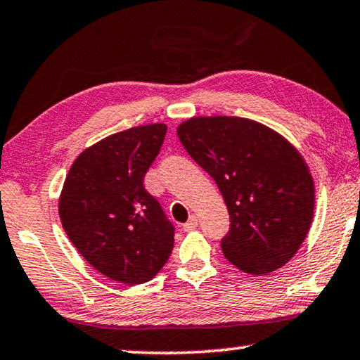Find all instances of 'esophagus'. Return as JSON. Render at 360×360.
Instances as JSON below:
<instances>
[{"instance_id":"1","label":"esophagus","mask_w":360,"mask_h":360,"mask_svg":"<svg viewBox=\"0 0 360 360\" xmlns=\"http://www.w3.org/2000/svg\"><path fill=\"white\" fill-rule=\"evenodd\" d=\"M197 226H198L197 217H195V214H192V217L189 218V221H187V223H184V224H182V231L189 233V231H192V229H195Z\"/></svg>"}]
</instances>
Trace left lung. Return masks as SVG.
I'll use <instances>...</instances> for the list:
<instances>
[{"mask_svg": "<svg viewBox=\"0 0 360 360\" xmlns=\"http://www.w3.org/2000/svg\"><path fill=\"white\" fill-rule=\"evenodd\" d=\"M178 137L228 207L224 257L259 276L288 264L309 233L315 203L314 179L297 150L245 117H192L178 127Z\"/></svg>", "mask_w": 360, "mask_h": 360, "instance_id": "1", "label": "left lung"}]
</instances>
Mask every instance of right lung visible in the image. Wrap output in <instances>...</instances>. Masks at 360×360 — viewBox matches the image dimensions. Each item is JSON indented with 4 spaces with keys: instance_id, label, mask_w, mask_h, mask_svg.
<instances>
[{
    "instance_id": "1",
    "label": "right lung",
    "mask_w": 360,
    "mask_h": 360,
    "mask_svg": "<svg viewBox=\"0 0 360 360\" xmlns=\"http://www.w3.org/2000/svg\"><path fill=\"white\" fill-rule=\"evenodd\" d=\"M165 136V124L112 134L84 150L64 181V231L80 255L110 280L147 283L174 248L173 223L143 187Z\"/></svg>"
}]
</instances>
